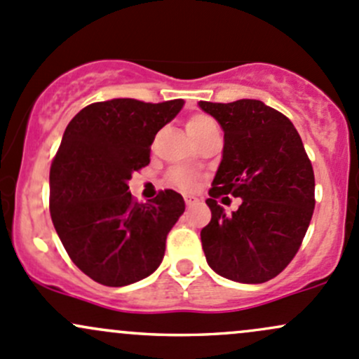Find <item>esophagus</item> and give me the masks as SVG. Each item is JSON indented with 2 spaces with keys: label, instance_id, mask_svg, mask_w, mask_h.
I'll return each mask as SVG.
<instances>
[{
  "label": "esophagus",
  "instance_id": "obj_1",
  "mask_svg": "<svg viewBox=\"0 0 359 359\" xmlns=\"http://www.w3.org/2000/svg\"><path fill=\"white\" fill-rule=\"evenodd\" d=\"M196 202H198V198H196V196H191V195H187V196H184V203H187L188 207L195 205Z\"/></svg>",
  "mask_w": 359,
  "mask_h": 359
}]
</instances>
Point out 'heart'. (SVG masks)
<instances>
[{
	"label": "heart",
	"instance_id": "obj_1",
	"mask_svg": "<svg viewBox=\"0 0 359 359\" xmlns=\"http://www.w3.org/2000/svg\"><path fill=\"white\" fill-rule=\"evenodd\" d=\"M187 130L188 133H190V137L194 138V140H196V138L217 130V125H215L214 119L207 116V114H195V116L188 119ZM169 178H171V183L176 184V187L181 188V190H191V188L195 187L194 175L184 171V169H175Z\"/></svg>",
	"mask_w": 359,
	"mask_h": 359
}]
</instances>
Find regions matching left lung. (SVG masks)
<instances>
[{
  "label": "left lung",
  "instance_id": "8db88e82",
  "mask_svg": "<svg viewBox=\"0 0 359 359\" xmlns=\"http://www.w3.org/2000/svg\"><path fill=\"white\" fill-rule=\"evenodd\" d=\"M224 132L210 198V222L200 231L207 264L234 283L262 284L287 267L315 209V176L294 125L257 99L198 102ZM240 196L226 216L215 198ZM227 198V196H226Z\"/></svg>",
  "mask_w": 359,
  "mask_h": 359
}]
</instances>
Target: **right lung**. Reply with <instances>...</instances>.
<instances>
[{
    "instance_id": "obj_1",
    "label": "right lung",
    "mask_w": 359,
    "mask_h": 359,
    "mask_svg": "<svg viewBox=\"0 0 359 359\" xmlns=\"http://www.w3.org/2000/svg\"><path fill=\"white\" fill-rule=\"evenodd\" d=\"M183 106V99H111L83 107L65 130L49 172V210L73 264L95 283L128 286L163 262L183 196L164 190L138 203L128 181L150 163L157 132Z\"/></svg>"
}]
</instances>
